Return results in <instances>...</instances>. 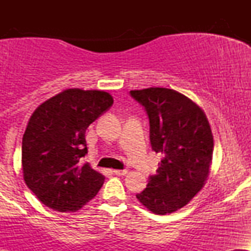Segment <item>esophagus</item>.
Masks as SVG:
<instances>
[{"label": "esophagus", "instance_id": "34e87169", "mask_svg": "<svg viewBox=\"0 0 251 251\" xmlns=\"http://www.w3.org/2000/svg\"><path fill=\"white\" fill-rule=\"evenodd\" d=\"M113 174L117 176H125L127 175V170H113Z\"/></svg>", "mask_w": 251, "mask_h": 251}]
</instances>
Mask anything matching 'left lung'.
I'll return each mask as SVG.
<instances>
[{
	"label": "left lung",
	"mask_w": 251,
	"mask_h": 251,
	"mask_svg": "<svg viewBox=\"0 0 251 251\" xmlns=\"http://www.w3.org/2000/svg\"><path fill=\"white\" fill-rule=\"evenodd\" d=\"M129 93L148 112L152 150L163 157L158 174L137 198L153 214H171L185 206L208 179L214 153L209 120L197 103L175 89Z\"/></svg>",
	"instance_id": "1"
}]
</instances>
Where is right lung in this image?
<instances>
[{
  "label": "right lung",
  "instance_id": "obj_1",
  "mask_svg": "<svg viewBox=\"0 0 251 251\" xmlns=\"http://www.w3.org/2000/svg\"><path fill=\"white\" fill-rule=\"evenodd\" d=\"M112 103L105 91L68 88L33 112L22 139V172L46 206L75 212L96 197L105 176L80 159L87 153L86 129Z\"/></svg>",
  "mask_w": 251,
  "mask_h": 251
}]
</instances>
